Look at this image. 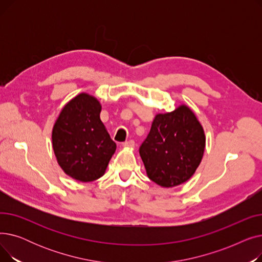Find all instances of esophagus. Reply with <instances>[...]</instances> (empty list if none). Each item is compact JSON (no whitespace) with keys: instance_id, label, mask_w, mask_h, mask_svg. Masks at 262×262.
Masks as SVG:
<instances>
[{"instance_id":"esophagus-1","label":"esophagus","mask_w":262,"mask_h":262,"mask_svg":"<svg viewBox=\"0 0 262 262\" xmlns=\"http://www.w3.org/2000/svg\"><path fill=\"white\" fill-rule=\"evenodd\" d=\"M124 147H128V148H133L135 146V141L134 140H128V141H125L123 142L122 144Z\"/></svg>"}]
</instances>
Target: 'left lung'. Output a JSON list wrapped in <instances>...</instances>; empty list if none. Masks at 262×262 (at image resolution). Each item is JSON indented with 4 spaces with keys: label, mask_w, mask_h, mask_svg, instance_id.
Segmentation results:
<instances>
[{
    "label": "left lung",
    "mask_w": 262,
    "mask_h": 262,
    "mask_svg": "<svg viewBox=\"0 0 262 262\" xmlns=\"http://www.w3.org/2000/svg\"><path fill=\"white\" fill-rule=\"evenodd\" d=\"M206 146L204 128L190 107L157 114L139 148L146 174L163 188L180 186L199 168Z\"/></svg>",
    "instance_id": "1"
}]
</instances>
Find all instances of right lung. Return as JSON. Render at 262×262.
<instances>
[{"mask_svg": "<svg viewBox=\"0 0 262 262\" xmlns=\"http://www.w3.org/2000/svg\"><path fill=\"white\" fill-rule=\"evenodd\" d=\"M101 110L98 99L79 93L62 107L53 126L52 144L59 167L81 183L102 177L117 148L101 121Z\"/></svg>", "mask_w": 262, "mask_h": 262, "instance_id": "add662e5", "label": "right lung"}]
</instances>
